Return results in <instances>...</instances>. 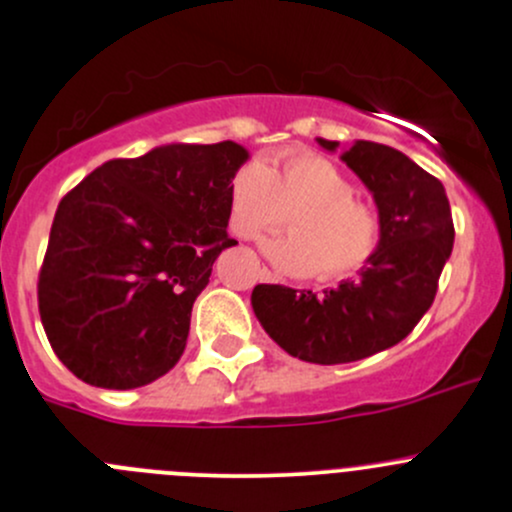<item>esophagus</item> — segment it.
Here are the masks:
<instances>
[{
    "mask_svg": "<svg viewBox=\"0 0 512 512\" xmlns=\"http://www.w3.org/2000/svg\"><path fill=\"white\" fill-rule=\"evenodd\" d=\"M261 276H263V278H271V273H268V271H261Z\"/></svg>",
    "mask_w": 512,
    "mask_h": 512,
    "instance_id": "esophagus-1",
    "label": "esophagus"
}]
</instances>
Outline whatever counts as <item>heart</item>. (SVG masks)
Returning <instances> with one entry per match:
<instances>
[{
  "instance_id": "1",
  "label": "heart",
  "mask_w": 512,
  "mask_h": 512,
  "mask_svg": "<svg viewBox=\"0 0 512 512\" xmlns=\"http://www.w3.org/2000/svg\"><path fill=\"white\" fill-rule=\"evenodd\" d=\"M288 214L293 234L263 241V251L293 276H354L381 244L376 212L356 202L349 175L317 153H280L271 168L251 161L232 175L229 224L236 236L271 232Z\"/></svg>"
}]
</instances>
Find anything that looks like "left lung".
<instances>
[{
    "label": "left lung",
    "mask_w": 512,
    "mask_h": 512,
    "mask_svg": "<svg viewBox=\"0 0 512 512\" xmlns=\"http://www.w3.org/2000/svg\"><path fill=\"white\" fill-rule=\"evenodd\" d=\"M327 151L337 141L317 139ZM342 161L371 190L381 244L356 280L312 290L256 285L251 305L268 337L310 364H349L390 349L415 329L437 295L454 246L447 192L434 175L395 148L356 141Z\"/></svg>",
    "instance_id": "left-lung-1"
}]
</instances>
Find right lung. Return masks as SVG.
Listing matches in <instances>:
<instances>
[{
	"label": "right lung",
	"mask_w": 512,
	"mask_h": 512,
	"mask_svg": "<svg viewBox=\"0 0 512 512\" xmlns=\"http://www.w3.org/2000/svg\"><path fill=\"white\" fill-rule=\"evenodd\" d=\"M234 141L168 144L114 158L60 200L38 273L53 351L80 381L129 390L178 364L192 302L227 236Z\"/></svg>",
	"instance_id": "obj_1"
}]
</instances>
